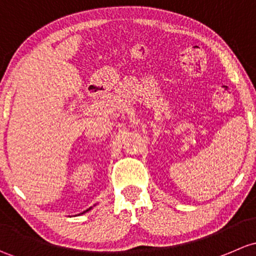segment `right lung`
<instances>
[{
  "label": "right lung",
  "instance_id": "add662e5",
  "mask_svg": "<svg viewBox=\"0 0 256 256\" xmlns=\"http://www.w3.org/2000/svg\"><path fill=\"white\" fill-rule=\"evenodd\" d=\"M88 210H85V212H88ZM85 212H84V213H85Z\"/></svg>",
  "mask_w": 256,
  "mask_h": 256
}]
</instances>
